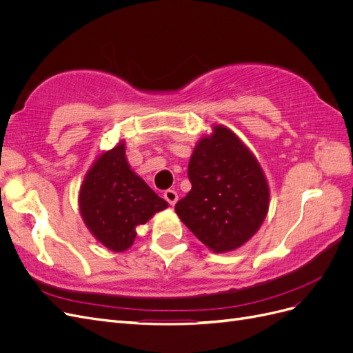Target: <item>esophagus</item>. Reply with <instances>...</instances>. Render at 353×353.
<instances>
[{"instance_id": "esophagus-1", "label": "esophagus", "mask_w": 353, "mask_h": 353, "mask_svg": "<svg viewBox=\"0 0 353 353\" xmlns=\"http://www.w3.org/2000/svg\"><path fill=\"white\" fill-rule=\"evenodd\" d=\"M163 197H165V200L169 203V205H175L176 203V200H178V193L175 190H166L165 193H163Z\"/></svg>"}]
</instances>
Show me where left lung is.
<instances>
[{
    "label": "left lung",
    "mask_w": 353,
    "mask_h": 353,
    "mask_svg": "<svg viewBox=\"0 0 353 353\" xmlns=\"http://www.w3.org/2000/svg\"><path fill=\"white\" fill-rule=\"evenodd\" d=\"M191 190L175 210L213 252L240 248L259 230L270 190L258 160L228 128L215 126L196 145L188 163Z\"/></svg>",
    "instance_id": "8db88e82"
}]
</instances>
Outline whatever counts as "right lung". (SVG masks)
<instances>
[{
    "label": "right lung",
    "instance_id": "right-lung-1",
    "mask_svg": "<svg viewBox=\"0 0 353 353\" xmlns=\"http://www.w3.org/2000/svg\"><path fill=\"white\" fill-rule=\"evenodd\" d=\"M82 218L94 237L113 252L131 248L137 227L168 208L130 169L121 143L94 163L81 187Z\"/></svg>",
    "mask_w": 353,
    "mask_h": 353
}]
</instances>
